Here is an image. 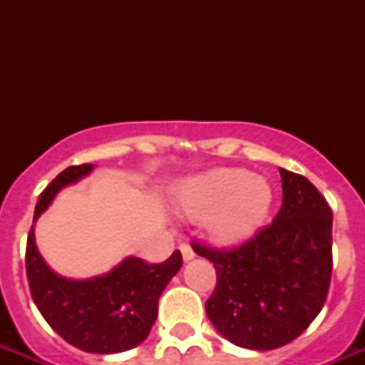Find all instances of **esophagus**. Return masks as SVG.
<instances>
[{
	"label": "esophagus",
	"instance_id": "obj_1",
	"mask_svg": "<svg viewBox=\"0 0 365 365\" xmlns=\"http://www.w3.org/2000/svg\"><path fill=\"white\" fill-rule=\"evenodd\" d=\"M180 252H182L183 261H191V259H193V257H195L193 248H191L189 244H180Z\"/></svg>",
	"mask_w": 365,
	"mask_h": 365
}]
</instances>
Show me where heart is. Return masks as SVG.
<instances>
[{
  "mask_svg": "<svg viewBox=\"0 0 365 365\" xmlns=\"http://www.w3.org/2000/svg\"><path fill=\"white\" fill-rule=\"evenodd\" d=\"M271 183L244 168H217L189 180L180 193V210L191 220L206 217L216 242L237 246L252 239L271 212Z\"/></svg>",
  "mask_w": 365,
  "mask_h": 365,
  "instance_id": "1",
  "label": "heart"
}]
</instances>
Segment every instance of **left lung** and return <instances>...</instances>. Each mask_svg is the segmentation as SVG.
Instances as JSON below:
<instances>
[{"instance_id":"8db88e82","label":"left lung","mask_w":365,"mask_h":365,"mask_svg":"<svg viewBox=\"0 0 365 365\" xmlns=\"http://www.w3.org/2000/svg\"><path fill=\"white\" fill-rule=\"evenodd\" d=\"M280 176L282 206L269 227L233 250L193 246L216 267L206 314L222 337L250 351L299 337L322 311L331 280V208L305 176L284 168Z\"/></svg>"}]
</instances>
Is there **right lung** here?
<instances>
[{
	"instance_id": "add662e5",
	"label": "right lung",
	"mask_w": 365,
	"mask_h": 365,
	"mask_svg": "<svg viewBox=\"0 0 365 365\" xmlns=\"http://www.w3.org/2000/svg\"><path fill=\"white\" fill-rule=\"evenodd\" d=\"M94 165L70 166L60 172L37 200L34 223L66 185L93 172ZM182 254L159 265L128 255L111 271L87 280L54 272L39 254L34 225L26 246V272L34 303L56 334L70 345L94 354H115L134 349L157 320L159 297L182 267Z\"/></svg>"
}]
</instances>
